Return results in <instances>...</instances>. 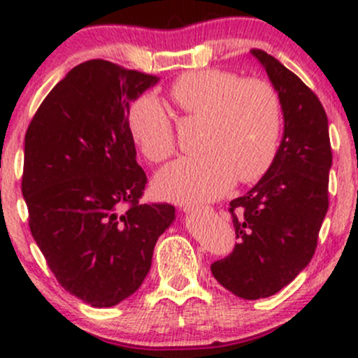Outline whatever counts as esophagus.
Returning a JSON list of instances; mask_svg holds the SVG:
<instances>
[{
  "instance_id": "1",
  "label": "esophagus",
  "mask_w": 358,
  "mask_h": 358,
  "mask_svg": "<svg viewBox=\"0 0 358 358\" xmlns=\"http://www.w3.org/2000/svg\"><path fill=\"white\" fill-rule=\"evenodd\" d=\"M211 208H208V206H190V204H185L183 206V211L185 213H201V211H209Z\"/></svg>"
}]
</instances>
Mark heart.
I'll use <instances>...</instances> for the list:
<instances>
[{"mask_svg":"<svg viewBox=\"0 0 358 358\" xmlns=\"http://www.w3.org/2000/svg\"><path fill=\"white\" fill-rule=\"evenodd\" d=\"M185 119H202V154L176 159L156 175L154 190L175 202H204L225 196L239 183L266 175L279 152L282 103L263 79L201 69L178 76L168 90ZM133 142L149 162L166 161L176 147L175 126L156 96L142 95L128 110Z\"/></svg>","mask_w":358,"mask_h":358,"instance_id":"heart-1","label":"heart"}]
</instances>
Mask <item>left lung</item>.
Returning a JSON list of instances; mask_svg holds the SVG:
<instances>
[{
    "label": "left lung",
    "instance_id": "left-lung-1",
    "mask_svg": "<svg viewBox=\"0 0 358 358\" xmlns=\"http://www.w3.org/2000/svg\"><path fill=\"white\" fill-rule=\"evenodd\" d=\"M279 93L284 136L272 168L230 202L237 244L211 265L215 279L244 299L268 298L305 268L329 208V126L315 93L277 59L251 50Z\"/></svg>",
    "mask_w": 358,
    "mask_h": 358
}]
</instances>
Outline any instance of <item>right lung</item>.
<instances>
[{"mask_svg":"<svg viewBox=\"0 0 358 358\" xmlns=\"http://www.w3.org/2000/svg\"><path fill=\"white\" fill-rule=\"evenodd\" d=\"M157 78L93 59L46 95L25 131L29 229L64 289L96 308L142 286L168 202H140L147 175L128 129L129 100Z\"/></svg>","mask_w":358,"mask_h":358,"instance_id":"1","label":"right lung"}]
</instances>
